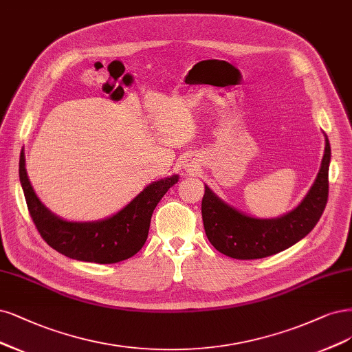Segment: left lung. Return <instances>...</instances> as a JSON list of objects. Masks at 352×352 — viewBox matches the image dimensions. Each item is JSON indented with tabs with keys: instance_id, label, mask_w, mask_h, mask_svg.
I'll return each instance as SVG.
<instances>
[{
	"instance_id": "8db88e82",
	"label": "left lung",
	"mask_w": 352,
	"mask_h": 352,
	"mask_svg": "<svg viewBox=\"0 0 352 352\" xmlns=\"http://www.w3.org/2000/svg\"><path fill=\"white\" fill-rule=\"evenodd\" d=\"M331 145L326 137L324 154L316 180L297 208L280 218L259 220L228 207L205 186L202 221L211 245L234 259H261L283 252L307 236L328 202Z\"/></svg>"
}]
</instances>
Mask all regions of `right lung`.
<instances>
[{
	"label": "right lung",
	"mask_w": 352,
	"mask_h": 352,
	"mask_svg": "<svg viewBox=\"0 0 352 352\" xmlns=\"http://www.w3.org/2000/svg\"><path fill=\"white\" fill-rule=\"evenodd\" d=\"M19 166L24 198L42 239L52 249L71 259L96 263H116L141 250L148 237L154 208L179 179L177 175H173L154 182L125 208L106 220L71 223L54 215L36 197L24 167L23 153Z\"/></svg>",
	"instance_id": "add662e5"
}]
</instances>
